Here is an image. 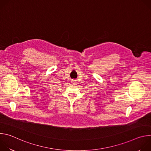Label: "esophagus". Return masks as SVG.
<instances>
[{"label": "esophagus", "instance_id": "1", "mask_svg": "<svg viewBox=\"0 0 151 151\" xmlns=\"http://www.w3.org/2000/svg\"><path fill=\"white\" fill-rule=\"evenodd\" d=\"M73 81V82H75V81Z\"/></svg>", "mask_w": 151, "mask_h": 151}]
</instances>
